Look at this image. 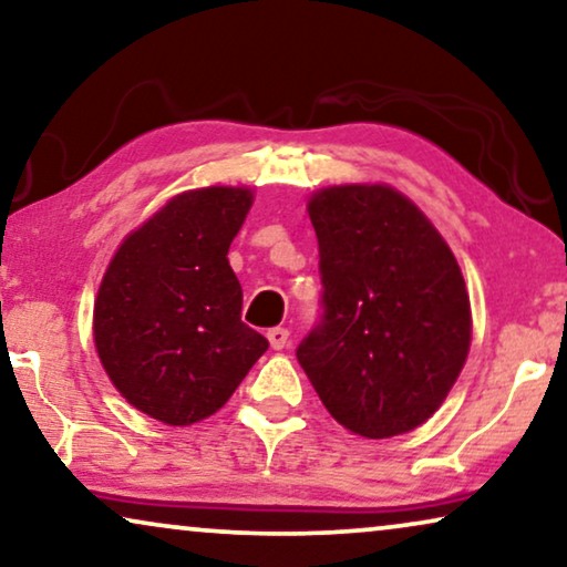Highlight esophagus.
Returning <instances> with one entry per match:
<instances>
[{"mask_svg": "<svg viewBox=\"0 0 567 567\" xmlns=\"http://www.w3.org/2000/svg\"><path fill=\"white\" fill-rule=\"evenodd\" d=\"M268 343L274 351H281V348L289 343V330L286 328H270L268 330Z\"/></svg>", "mask_w": 567, "mask_h": 567, "instance_id": "esophagus-1", "label": "esophagus"}]
</instances>
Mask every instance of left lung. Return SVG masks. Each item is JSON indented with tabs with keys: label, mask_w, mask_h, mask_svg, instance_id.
<instances>
[{
	"label": "left lung",
	"mask_w": 567,
	"mask_h": 567,
	"mask_svg": "<svg viewBox=\"0 0 567 567\" xmlns=\"http://www.w3.org/2000/svg\"><path fill=\"white\" fill-rule=\"evenodd\" d=\"M322 315L297 359L348 431L390 439L446 400L467 361L472 312L444 237L390 185H332L307 206Z\"/></svg>",
	"instance_id": "left-lung-1"
}]
</instances>
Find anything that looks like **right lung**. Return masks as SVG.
<instances>
[{
    "label": "right lung",
    "mask_w": 567,
    "mask_h": 567,
    "mask_svg": "<svg viewBox=\"0 0 567 567\" xmlns=\"http://www.w3.org/2000/svg\"><path fill=\"white\" fill-rule=\"evenodd\" d=\"M252 193L188 190L123 239L95 301V348L123 398L167 425L214 415L268 340L243 322L227 252Z\"/></svg>",
    "instance_id": "right-lung-1"
}]
</instances>
